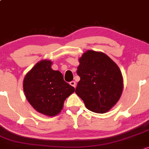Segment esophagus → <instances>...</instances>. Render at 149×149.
<instances>
[{
    "label": "esophagus",
    "mask_w": 149,
    "mask_h": 149,
    "mask_svg": "<svg viewBox=\"0 0 149 149\" xmlns=\"http://www.w3.org/2000/svg\"><path fill=\"white\" fill-rule=\"evenodd\" d=\"M70 84L72 86H73V87H76V82H75L74 81H70Z\"/></svg>",
    "instance_id": "34e87169"
}]
</instances>
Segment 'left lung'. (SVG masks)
<instances>
[{
	"label": "left lung",
	"mask_w": 149,
	"mask_h": 149,
	"mask_svg": "<svg viewBox=\"0 0 149 149\" xmlns=\"http://www.w3.org/2000/svg\"><path fill=\"white\" fill-rule=\"evenodd\" d=\"M77 73L80 77L75 93L86 108L105 113L119 101L123 79L118 66L102 52L88 51L79 58Z\"/></svg>",
	"instance_id": "8db88e82"
}]
</instances>
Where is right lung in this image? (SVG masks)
<instances>
[{"instance_id":"obj_1","label":"right lung","mask_w":149,"mask_h":149,"mask_svg":"<svg viewBox=\"0 0 149 149\" xmlns=\"http://www.w3.org/2000/svg\"><path fill=\"white\" fill-rule=\"evenodd\" d=\"M52 62L43 60L36 63L24 77L23 88L31 106L47 116L62 111L65 100L74 93V88L65 82L58 70L51 68Z\"/></svg>"}]
</instances>
